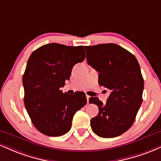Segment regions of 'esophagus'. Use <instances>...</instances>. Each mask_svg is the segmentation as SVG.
Masks as SVG:
<instances>
[{
	"instance_id": "esophagus-1",
	"label": "esophagus",
	"mask_w": 161,
	"mask_h": 161,
	"mask_svg": "<svg viewBox=\"0 0 161 161\" xmlns=\"http://www.w3.org/2000/svg\"><path fill=\"white\" fill-rule=\"evenodd\" d=\"M86 98H87V102H88V101H89V98H90V96L87 95V96H86Z\"/></svg>"
}]
</instances>
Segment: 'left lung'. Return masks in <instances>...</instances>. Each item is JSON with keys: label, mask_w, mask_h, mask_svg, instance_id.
<instances>
[{"label": "left lung", "mask_w": 161, "mask_h": 161, "mask_svg": "<svg viewBox=\"0 0 161 161\" xmlns=\"http://www.w3.org/2000/svg\"><path fill=\"white\" fill-rule=\"evenodd\" d=\"M87 62L99 73L100 86L111 94L106 104L97 97L89 103L99 108L91 120L92 129L103 138H113L124 133L134 122L142 102L144 88L139 64L134 55L117 44L86 46Z\"/></svg>", "instance_id": "1"}]
</instances>
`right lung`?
<instances>
[{"instance_id":"1","label":"right lung","mask_w":161,"mask_h":161,"mask_svg":"<svg viewBox=\"0 0 161 161\" xmlns=\"http://www.w3.org/2000/svg\"><path fill=\"white\" fill-rule=\"evenodd\" d=\"M86 58L83 46L53 42L34 51L22 77L25 108L34 127L46 136H59L70 130L73 115L87 103L86 94L69 95L61 87L75 64Z\"/></svg>"}]
</instances>
